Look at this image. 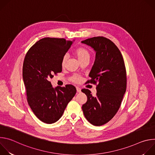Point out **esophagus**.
I'll use <instances>...</instances> for the list:
<instances>
[{
	"mask_svg": "<svg viewBox=\"0 0 155 155\" xmlns=\"http://www.w3.org/2000/svg\"><path fill=\"white\" fill-rule=\"evenodd\" d=\"M76 89H77V93H80L81 92V88H80L79 87H76Z\"/></svg>",
	"mask_w": 155,
	"mask_h": 155,
	"instance_id": "1",
	"label": "esophagus"
}]
</instances>
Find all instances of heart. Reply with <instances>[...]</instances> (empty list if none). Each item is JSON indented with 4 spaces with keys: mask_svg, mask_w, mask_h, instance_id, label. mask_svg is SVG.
I'll list each match as a JSON object with an SVG mask.
<instances>
[{
    "mask_svg": "<svg viewBox=\"0 0 155 155\" xmlns=\"http://www.w3.org/2000/svg\"><path fill=\"white\" fill-rule=\"evenodd\" d=\"M74 54L76 56V57L77 58V59L80 62L86 59L89 60L90 58V54L89 51H88L86 48L82 47L77 48L74 51ZM67 60H68L67 55H64L61 61V66L62 68H64L65 66L66 62H67ZM71 80L74 83H78L81 81V78L80 76L78 75H74L72 77H71Z\"/></svg>",
    "mask_w": 155,
    "mask_h": 155,
    "instance_id": "b5f03b06",
    "label": "heart"
}]
</instances>
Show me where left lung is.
<instances>
[{"label": "left lung", "mask_w": 155, "mask_h": 155, "mask_svg": "<svg viewBox=\"0 0 155 155\" xmlns=\"http://www.w3.org/2000/svg\"><path fill=\"white\" fill-rule=\"evenodd\" d=\"M81 43L96 51V59L87 83L97 84L95 96L87 89L82 110L91 124L99 126L108 123L120 107L126 90V71L123 56L115 43L104 37L87 38Z\"/></svg>", "instance_id": "left-lung-1"}]
</instances>
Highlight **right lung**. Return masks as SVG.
Wrapping results in <instances>:
<instances>
[{
  "mask_svg": "<svg viewBox=\"0 0 155 155\" xmlns=\"http://www.w3.org/2000/svg\"><path fill=\"white\" fill-rule=\"evenodd\" d=\"M72 41L43 38L28 50L23 67L27 100L35 115L42 122L52 124L62 117L77 93L72 84L54 88L50 79L62 72L61 61Z\"/></svg>",
  "mask_w": 155,
  "mask_h": 155,
  "instance_id": "1",
  "label": "right lung"
}]
</instances>
